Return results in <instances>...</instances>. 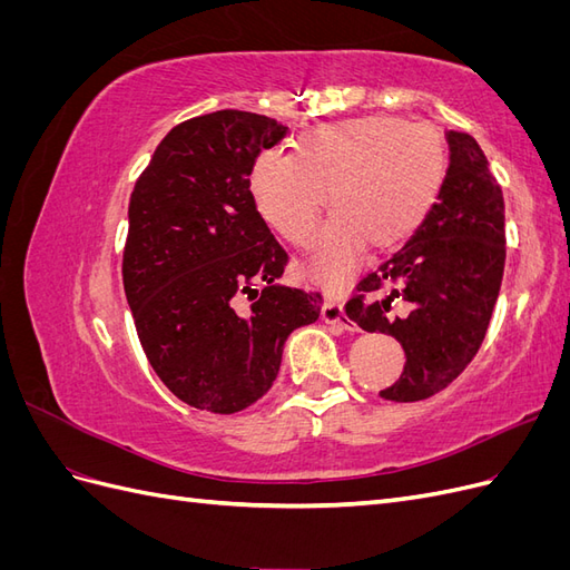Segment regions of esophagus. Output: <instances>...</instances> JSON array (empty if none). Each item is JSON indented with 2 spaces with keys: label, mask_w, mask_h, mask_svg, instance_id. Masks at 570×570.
I'll return each instance as SVG.
<instances>
[{
  "label": "esophagus",
  "mask_w": 570,
  "mask_h": 570,
  "mask_svg": "<svg viewBox=\"0 0 570 570\" xmlns=\"http://www.w3.org/2000/svg\"><path fill=\"white\" fill-rule=\"evenodd\" d=\"M321 318H323L327 325L340 327V331H350V333L358 331L356 323H354L347 314H344V306H342L340 302H335V299H327V302L323 304Z\"/></svg>",
  "instance_id": "1"
}]
</instances>
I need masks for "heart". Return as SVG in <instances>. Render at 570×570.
Here are the masks:
<instances>
[{"mask_svg":"<svg viewBox=\"0 0 570 570\" xmlns=\"http://www.w3.org/2000/svg\"><path fill=\"white\" fill-rule=\"evenodd\" d=\"M444 174L446 149L433 126L377 114L308 128L295 154L262 151L249 168V193L273 230L306 247L331 189L335 214L318 237L312 273L335 289L364 243L392 249L421 228Z\"/></svg>","mask_w":570,"mask_h":570,"instance_id":"heart-1","label":"heart"}]
</instances>
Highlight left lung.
I'll return each instance as SVG.
<instances>
[{"label": "left lung", "mask_w": 570, "mask_h": 570, "mask_svg": "<svg viewBox=\"0 0 570 570\" xmlns=\"http://www.w3.org/2000/svg\"><path fill=\"white\" fill-rule=\"evenodd\" d=\"M446 142L450 168L433 212L344 306L358 327L402 344L404 371L381 390L390 402L425 400L471 364L502 287V187L469 132L446 130Z\"/></svg>", "instance_id": "8db88e82"}]
</instances>
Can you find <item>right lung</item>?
Masks as SVG:
<instances>
[{"label": "right lung", "instance_id": "1", "mask_svg": "<svg viewBox=\"0 0 570 570\" xmlns=\"http://www.w3.org/2000/svg\"><path fill=\"white\" fill-rule=\"evenodd\" d=\"M285 132L235 109L189 118L132 189L126 299L151 368L195 409L235 413L262 400L289 333L321 316L318 292L278 283L287 252L249 193L252 161ZM243 294L247 313L236 308Z\"/></svg>", "mask_w": 570, "mask_h": 570}]
</instances>
